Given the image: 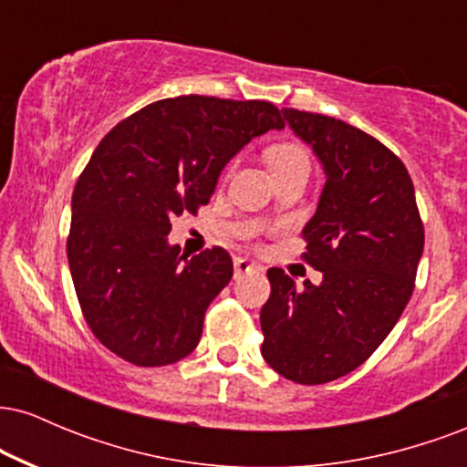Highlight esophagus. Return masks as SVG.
<instances>
[{"mask_svg":"<svg viewBox=\"0 0 467 467\" xmlns=\"http://www.w3.org/2000/svg\"><path fill=\"white\" fill-rule=\"evenodd\" d=\"M261 270H264V267L259 264H254V261L250 259H244V256H237V259H234V278L250 275V272H261Z\"/></svg>","mask_w":467,"mask_h":467,"instance_id":"34e87169","label":"esophagus"}]
</instances>
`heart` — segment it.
<instances>
[{
    "instance_id": "heart-1",
    "label": "heart",
    "mask_w": 467,
    "mask_h": 467,
    "mask_svg": "<svg viewBox=\"0 0 467 467\" xmlns=\"http://www.w3.org/2000/svg\"><path fill=\"white\" fill-rule=\"evenodd\" d=\"M272 173L289 169H309V155L296 142H276L265 153Z\"/></svg>"
}]
</instances>
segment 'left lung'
<instances>
[{
  "instance_id": "left-lung-1",
  "label": "left lung",
  "mask_w": 467,
  "mask_h": 467,
  "mask_svg": "<svg viewBox=\"0 0 467 467\" xmlns=\"http://www.w3.org/2000/svg\"><path fill=\"white\" fill-rule=\"evenodd\" d=\"M325 171L305 261L323 272L303 287L270 267L261 309L264 360L298 384L351 373L384 342L409 303L423 252L412 180L382 142L336 118L281 109Z\"/></svg>"
}]
</instances>
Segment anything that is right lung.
<instances>
[{"label":"right lung","mask_w":467,"mask_h":467,"mask_svg":"<svg viewBox=\"0 0 467 467\" xmlns=\"http://www.w3.org/2000/svg\"><path fill=\"white\" fill-rule=\"evenodd\" d=\"M265 100L178 96L147 105L100 140L72 195L67 264L85 320L136 367L186 358L203 314L233 278L223 248L186 259L171 219L211 202L223 166L252 138L283 130Z\"/></svg>","instance_id":"obj_1"}]
</instances>
